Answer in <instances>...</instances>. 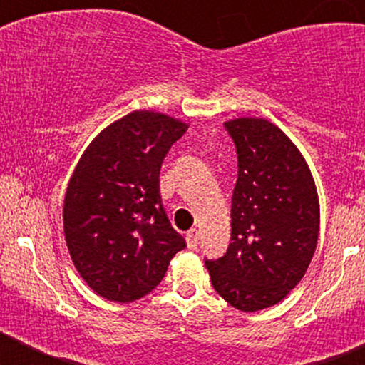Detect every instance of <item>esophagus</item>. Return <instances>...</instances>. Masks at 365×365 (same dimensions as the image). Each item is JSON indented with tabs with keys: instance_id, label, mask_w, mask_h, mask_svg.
I'll use <instances>...</instances> for the list:
<instances>
[{
	"instance_id": "esophagus-1",
	"label": "esophagus",
	"mask_w": 365,
	"mask_h": 365,
	"mask_svg": "<svg viewBox=\"0 0 365 365\" xmlns=\"http://www.w3.org/2000/svg\"><path fill=\"white\" fill-rule=\"evenodd\" d=\"M197 241H199V230L197 228H192V230L186 234V243H188L190 248L197 247Z\"/></svg>"
}]
</instances>
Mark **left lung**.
Segmentation results:
<instances>
[{
    "mask_svg": "<svg viewBox=\"0 0 365 365\" xmlns=\"http://www.w3.org/2000/svg\"><path fill=\"white\" fill-rule=\"evenodd\" d=\"M237 150L232 243L206 261L215 292L243 312L269 309L302 282L320 232V201L307 160L267 118L225 122Z\"/></svg>",
    "mask_w": 365,
    "mask_h": 365,
    "instance_id": "left-lung-1",
    "label": "left lung"
}]
</instances>
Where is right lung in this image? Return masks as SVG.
Returning <instances> with one entry per match:
<instances>
[{"label": "right lung", "instance_id": "right-lung-1", "mask_svg": "<svg viewBox=\"0 0 365 365\" xmlns=\"http://www.w3.org/2000/svg\"><path fill=\"white\" fill-rule=\"evenodd\" d=\"M188 124L137 109L106 125L83 150L63 201L67 250L83 282L109 302L150 294L186 247L168 221L159 173Z\"/></svg>", "mask_w": 365, "mask_h": 365}]
</instances>
